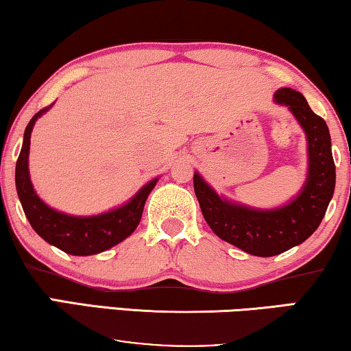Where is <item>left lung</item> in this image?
Segmentation results:
<instances>
[{"label":"left lung","mask_w":351,"mask_h":351,"mask_svg":"<svg viewBox=\"0 0 351 351\" xmlns=\"http://www.w3.org/2000/svg\"><path fill=\"white\" fill-rule=\"evenodd\" d=\"M275 101L289 108L307 135L308 173L298 197L278 208H251L219 197L194 173L197 200L211 230L227 243L261 258L285 253L307 240L324 218L335 187L330 135L323 117L315 114L302 93L293 88H278Z\"/></svg>","instance_id":"1"}]
</instances>
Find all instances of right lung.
<instances>
[{
	"instance_id": "1",
	"label": "right lung",
	"mask_w": 351,
	"mask_h": 351,
	"mask_svg": "<svg viewBox=\"0 0 351 351\" xmlns=\"http://www.w3.org/2000/svg\"><path fill=\"white\" fill-rule=\"evenodd\" d=\"M53 105V103H52ZM52 105L43 108L28 122L22 151L16 164V187L22 208L34 232L58 250L73 256H90L106 251L133 234L140 224L143 208L157 178L143 186L125 205L97 216H71L47 206L33 189L28 171L29 138L38 117Z\"/></svg>"
}]
</instances>
